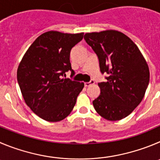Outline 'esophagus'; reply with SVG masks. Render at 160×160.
I'll return each mask as SVG.
<instances>
[{
    "label": "esophagus",
    "mask_w": 160,
    "mask_h": 160,
    "mask_svg": "<svg viewBox=\"0 0 160 160\" xmlns=\"http://www.w3.org/2000/svg\"><path fill=\"white\" fill-rule=\"evenodd\" d=\"M94 83H95V82H94V80H91L90 82H85V83H84V86H85V87H89V86H90L91 84H93Z\"/></svg>",
    "instance_id": "34e87169"
}]
</instances>
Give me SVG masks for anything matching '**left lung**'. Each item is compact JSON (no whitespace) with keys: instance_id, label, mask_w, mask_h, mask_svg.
I'll return each instance as SVG.
<instances>
[{"instance_id":"8db88e82","label":"left lung","mask_w":160,"mask_h":160,"mask_svg":"<svg viewBox=\"0 0 160 160\" xmlns=\"http://www.w3.org/2000/svg\"><path fill=\"white\" fill-rule=\"evenodd\" d=\"M86 42L96 53L106 82H100V95L92 102L101 117L118 121L141 103L149 83L148 64L137 45L114 30L87 33Z\"/></svg>"}]
</instances>
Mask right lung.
Returning <instances> with one entry per match:
<instances>
[{
	"mask_svg": "<svg viewBox=\"0 0 160 160\" xmlns=\"http://www.w3.org/2000/svg\"><path fill=\"white\" fill-rule=\"evenodd\" d=\"M83 33L48 31L35 39L17 70V80L27 105L47 122H60L72 110L83 83L64 79L72 69L70 51L83 39Z\"/></svg>",
	"mask_w": 160,
	"mask_h": 160,
	"instance_id": "right-lung-1",
	"label": "right lung"
}]
</instances>
